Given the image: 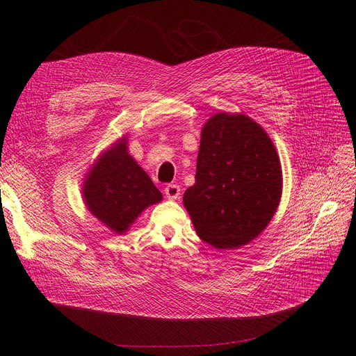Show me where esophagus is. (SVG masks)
Masks as SVG:
<instances>
[{
  "label": "esophagus",
  "mask_w": 356,
  "mask_h": 356,
  "mask_svg": "<svg viewBox=\"0 0 356 356\" xmlns=\"http://www.w3.org/2000/svg\"><path fill=\"white\" fill-rule=\"evenodd\" d=\"M164 193L168 199L176 200V199L180 197V188L177 184H167L164 188Z\"/></svg>",
  "instance_id": "esophagus-1"
}]
</instances>
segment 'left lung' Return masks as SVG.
Instances as JSON below:
<instances>
[{"label":"left lung","instance_id":"1","mask_svg":"<svg viewBox=\"0 0 356 356\" xmlns=\"http://www.w3.org/2000/svg\"><path fill=\"white\" fill-rule=\"evenodd\" d=\"M282 183L266 131L245 115L219 112L203 125L195 184L183 203L202 241L218 250L238 248L268 225Z\"/></svg>","mask_w":356,"mask_h":356}]
</instances>
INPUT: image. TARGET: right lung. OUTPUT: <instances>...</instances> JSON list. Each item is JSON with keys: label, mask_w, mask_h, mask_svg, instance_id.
I'll return each instance as SVG.
<instances>
[{"label": "right lung", "mask_w": 356, "mask_h": 356, "mask_svg": "<svg viewBox=\"0 0 356 356\" xmlns=\"http://www.w3.org/2000/svg\"><path fill=\"white\" fill-rule=\"evenodd\" d=\"M83 197L90 213L117 234L125 232L147 207L163 199L152 179L128 154L125 138L92 167Z\"/></svg>", "instance_id": "add662e5"}]
</instances>
